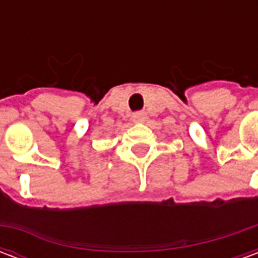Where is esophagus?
Segmentation results:
<instances>
[{
  "instance_id": "1",
  "label": "esophagus",
  "mask_w": 258,
  "mask_h": 258,
  "mask_svg": "<svg viewBox=\"0 0 258 258\" xmlns=\"http://www.w3.org/2000/svg\"><path fill=\"white\" fill-rule=\"evenodd\" d=\"M133 120L135 123H144L146 120V113L145 112H135L133 114Z\"/></svg>"
}]
</instances>
